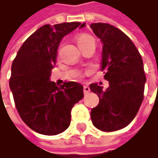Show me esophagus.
<instances>
[{"mask_svg": "<svg viewBox=\"0 0 158 158\" xmlns=\"http://www.w3.org/2000/svg\"><path fill=\"white\" fill-rule=\"evenodd\" d=\"M90 92V87L87 85H84V94H88Z\"/></svg>", "mask_w": 158, "mask_h": 158, "instance_id": "1", "label": "esophagus"}]
</instances>
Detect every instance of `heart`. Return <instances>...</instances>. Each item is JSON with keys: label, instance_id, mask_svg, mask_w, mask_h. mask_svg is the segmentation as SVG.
Here are the masks:
<instances>
[{"label": "heart", "instance_id": "heart-1", "mask_svg": "<svg viewBox=\"0 0 158 158\" xmlns=\"http://www.w3.org/2000/svg\"><path fill=\"white\" fill-rule=\"evenodd\" d=\"M76 42L77 44L79 45V49H82L90 43H94V39L93 36H91L88 34H79L76 36Z\"/></svg>", "mask_w": 158, "mask_h": 158}]
</instances>
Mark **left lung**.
Segmentation results:
<instances>
[{"mask_svg":"<svg viewBox=\"0 0 158 158\" xmlns=\"http://www.w3.org/2000/svg\"><path fill=\"white\" fill-rule=\"evenodd\" d=\"M90 27L102 44L101 69L109 82L106 90L97 83L90 85L100 99L91 110V119L98 129L115 131L133 121L143 102L146 82L143 63L133 42L122 30L102 23Z\"/></svg>","mask_w":158,"mask_h":158,"instance_id":"obj_1","label":"left lung"}]
</instances>
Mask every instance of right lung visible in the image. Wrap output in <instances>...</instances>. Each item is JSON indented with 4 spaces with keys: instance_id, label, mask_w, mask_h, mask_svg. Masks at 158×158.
I'll list each match as a JSON object with an SVG mask.
<instances>
[{
    "instance_id": "right-lung-1",
    "label": "right lung",
    "mask_w": 158,
    "mask_h": 158,
    "mask_svg": "<svg viewBox=\"0 0 158 158\" xmlns=\"http://www.w3.org/2000/svg\"><path fill=\"white\" fill-rule=\"evenodd\" d=\"M80 23L44 25L21 46L11 66L9 87L20 116L32 130L45 135L64 132L71 123V111L83 97L77 82L56 85L50 80L59 44Z\"/></svg>"
}]
</instances>
